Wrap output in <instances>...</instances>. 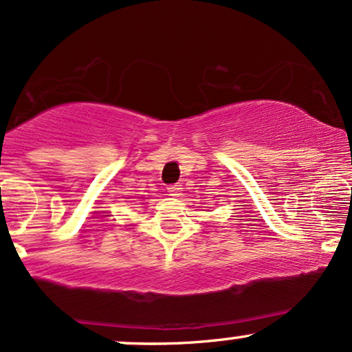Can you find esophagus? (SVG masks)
<instances>
[{"label":"esophagus","mask_w":352,"mask_h":352,"mask_svg":"<svg viewBox=\"0 0 352 352\" xmlns=\"http://www.w3.org/2000/svg\"><path fill=\"white\" fill-rule=\"evenodd\" d=\"M167 192L170 197H180L182 195V185H170V187H167Z\"/></svg>","instance_id":"obj_1"}]
</instances>
